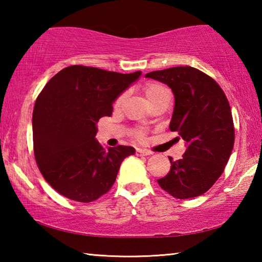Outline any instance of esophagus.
Wrapping results in <instances>:
<instances>
[{"instance_id":"34e87169","label":"esophagus","mask_w":262,"mask_h":262,"mask_svg":"<svg viewBox=\"0 0 262 262\" xmlns=\"http://www.w3.org/2000/svg\"><path fill=\"white\" fill-rule=\"evenodd\" d=\"M135 155L136 156H150V155H152V152L147 149H136Z\"/></svg>"}]
</instances>
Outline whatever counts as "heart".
I'll return each instance as SVG.
<instances>
[{
    "instance_id": "heart-1",
    "label": "heart",
    "mask_w": 262,
    "mask_h": 262,
    "mask_svg": "<svg viewBox=\"0 0 262 262\" xmlns=\"http://www.w3.org/2000/svg\"><path fill=\"white\" fill-rule=\"evenodd\" d=\"M143 92L149 103H151L152 100L157 99L158 97L165 96V95H171V91L168 89L163 85L161 83L157 82H147L144 84L143 86ZM126 94H121L120 96L118 97L117 99L114 101V106H120L122 104V101L125 100ZM133 135H134L135 139L137 140H143L144 139V132L142 129H135L133 132Z\"/></svg>"
}]
</instances>
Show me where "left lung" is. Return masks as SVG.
Segmentation results:
<instances>
[{
  "label": "left lung",
  "instance_id": "8db88e82",
  "mask_svg": "<svg viewBox=\"0 0 262 262\" xmlns=\"http://www.w3.org/2000/svg\"><path fill=\"white\" fill-rule=\"evenodd\" d=\"M145 77L167 84L176 104L170 130L177 132L187 149L171 162L161 187L177 199H192L209 189L223 173L234 144V127L227 96L214 78L193 67H173Z\"/></svg>",
  "mask_w": 262,
  "mask_h": 262
}]
</instances>
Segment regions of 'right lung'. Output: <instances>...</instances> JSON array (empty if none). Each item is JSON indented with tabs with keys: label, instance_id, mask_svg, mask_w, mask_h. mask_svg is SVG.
I'll return each mask as SVG.
<instances>
[{
	"label": "right lung",
	"instance_id": "1",
	"mask_svg": "<svg viewBox=\"0 0 262 262\" xmlns=\"http://www.w3.org/2000/svg\"><path fill=\"white\" fill-rule=\"evenodd\" d=\"M140 75L75 64L43 86L33 108V151L42 177L57 193L92 202L112 187L122 161L135 149L105 150L95 139L96 125L111 117L113 101Z\"/></svg>",
	"mask_w": 262,
	"mask_h": 262
}]
</instances>
